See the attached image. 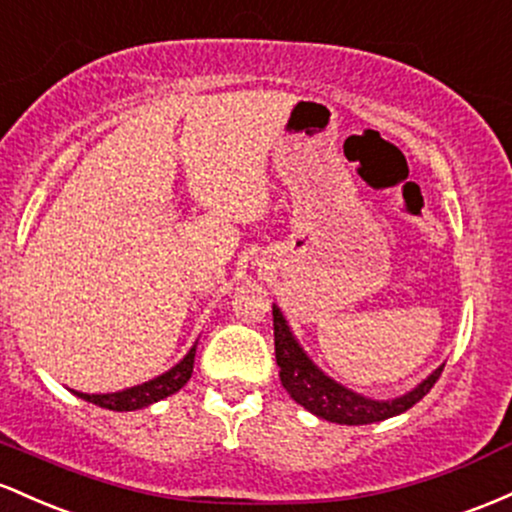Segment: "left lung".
Instances as JSON below:
<instances>
[{
	"label": "left lung",
	"instance_id": "8db88e82",
	"mask_svg": "<svg viewBox=\"0 0 512 512\" xmlns=\"http://www.w3.org/2000/svg\"><path fill=\"white\" fill-rule=\"evenodd\" d=\"M273 336L275 363L280 367V382H283L287 394L304 409L312 411L314 416L331 423H343V426H367V423H377L409 411L433 389V384L440 380L442 367H445L440 365L428 380H423L413 392L399 396V399L375 401L350 392V389L333 382L331 377H326L297 346L278 307H273Z\"/></svg>",
	"mask_w": 512,
	"mask_h": 512
}]
</instances>
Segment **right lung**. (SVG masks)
<instances>
[{
  "label": "right lung",
  "instance_id": "right-lung-1",
  "mask_svg": "<svg viewBox=\"0 0 512 512\" xmlns=\"http://www.w3.org/2000/svg\"><path fill=\"white\" fill-rule=\"evenodd\" d=\"M193 360H195V346L188 350V355L179 365L171 367V370L164 372V375H159L157 380L137 384V387H130L125 389V392H116V394H79V392L77 394L82 396L84 401H91V404L101 406V409H108V411L142 409V406H149L154 404V401L166 399V396L179 392L183 384L191 380Z\"/></svg>",
  "mask_w": 512,
  "mask_h": 512
}]
</instances>
